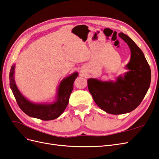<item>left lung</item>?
I'll return each mask as SVG.
<instances>
[{
  "instance_id": "left-lung-1",
  "label": "left lung",
  "mask_w": 159,
  "mask_h": 159,
  "mask_svg": "<svg viewBox=\"0 0 159 159\" xmlns=\"http://www.w3.org/2000/svg\"><path fill=\"white\" fill-rule=\"evenodd\" d=\"M118 36L125 42L131 50V58L125 68L129 71L115 81L88 80L90 93L95 103L107 113H127L136 109L150 87L151 71L142 50L127 35Z\"/></svg>"
}]
</instances>
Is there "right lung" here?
Listing matches in <instances>:
<instances>
[{
	"instance_id": "1",
	"label": "right lung",
	"mask_w": 159,
	"mask_h": 159,
	"mask_svg": "<svg viewBox=\"0 0 159 159\" xmlns=\"http://www.w3.org/2000/svg\"><path fill=\"white\" fill-rule=\"evenodd\" d=\"M15 64L12 65L9 74L10 87L18 106L28 116L43 121H50L59 117L69 103L70 96L74 88L75 80L78 72H74L62 80L57 88L54 99L50 102L34 103L24 96L18 89L15 79Z\"/></svg>"
}]
</instances>
